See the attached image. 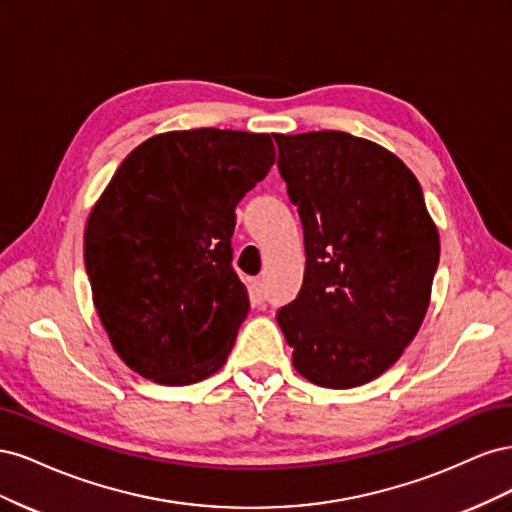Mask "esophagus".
I'll return each mask as SVG.
<instances>
[{"mask_svg":"<svg viewBox=\"0 0 512 512\" xmlns=\"http://www.w3.org/2000/svg\"><path fill=\"white\" fill-rule=\"evenodd\" d=\"M250 299H252V303H256V305H260L262 301L267 299L265 284H262L260 280H254V282L250 284Z\"/></svg>","mask_w":512,"mask_h":512,"instance_id":"34e87169","label":"esophagus"}]
</instances>
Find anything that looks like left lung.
<instances>
[{
  "label": "left lung",
  "instance_id": "left-lung-1",
  "mask_svg": "<svg viewBox=\"0 0 512 512\" xmlns=\"http://www.w3.org/2000/svg\"><path fill=\"white\" fill-rule=\"evenodd\" d=\"M273 138L307 256L303 286L277 324L303 378L361 386L421 329L440 262L438 228L421 183L384 147L337 130Z\"/></svg>",
  "mask_w": 512,
  "mask_h": 512
}]
</instances>
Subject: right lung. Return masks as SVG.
Masks as SVG:
<instances>
[{
    "mask_svg": "<svg viewBox=\"0 0 512 512\" xmlns=\"http://www.w3.org/2000/svg\"><path fill=\"white\" fill-rule=\"evenodd\" d=\"M275 162L269 134L151 136L121 162L85 228V269L115 352L147 380L218 371L250 312L232 269L235 207Z\"/></svg>",
    "mask_w": 512,
    "mask_h": 512,
    "instance_id": "1",
    "label": "right lung"
}]
</instances>
